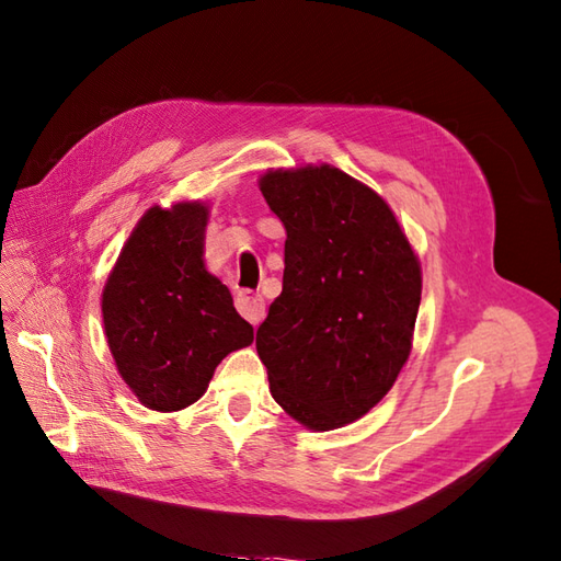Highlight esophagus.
<instances>
[{
  "mask_svg": "<svg viewBox=\"0 0 561 561\" xmlns=\"http://www.w3.org/2000/svg\"><path fill=\"white\" fill-rule=\"evenodd\" d=\"M237 310L247 318L253 327H257L265 318V300L261 294H251V291H241L237 294Z\"/></svg>",
  "mask_w": 561,
  "mask_h": 561,
  "instance_id": "obj_1",
  "label": "esophagus"
}]
</instances>
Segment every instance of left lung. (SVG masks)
<instances>
[{
  "instance_id": "8db88e82",
  "label": "left lung",
  "mask_w": 561,
  "mask_h": 561,
  "mask_svg": "<svg viewBox=\"0 0 561 561\" xmlns=\"http://www.w3.org/2000/svg\"><path fill=\"white\" fill-rule=\"evenodd\" d=\"M286 229L282 294L257 327L270 393L312 431L360 420L412 351L422 265L391 206L329 163L257 180Z\"/></svg>"
}]
</instances>
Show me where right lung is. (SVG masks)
<instances>
[{"mask_svg": "<svg viewBox=\"0 0 561 561\" xmlns=\"http://www.w3.org/2000/svg\"><path fill=\"white\" fill-rule=\"evenodd\" d=\"M204 201L151 206L113 265L102 294L108 351L139 403L190 408L225 355L253 343V327L204 261Z\"/></svg>", "mask_w": 561, "mask_h": 561, "instance_id": "right-lung-1", "label": "right lung"}]
</instances>
